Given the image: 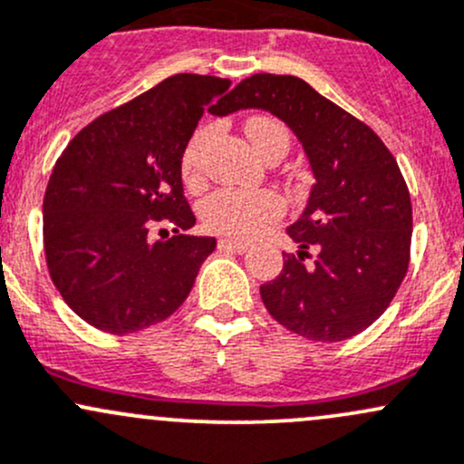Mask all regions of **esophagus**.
I'll use <instances>...</instances> for the list:
<instances>
[{
	"label": "esophagus",
	"mask_w": 464,
	"mask_h": 464,
	"mask_svg": "<svg viewBox=\"0 0 464 464\" xmlns=\"http://www.w3.org/2000/svg\"><path fill=\"white\" fill-rule=\"evenodd\" d=\"M219 248H231V251L236 253H246L251 245L248 242H240V240H228V237H222V240L218 242Z\"/></svg>",
	"instance_id": "1"
}]
</instances>
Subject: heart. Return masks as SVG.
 <instances>
[{"label": "heart", "mask_w": 464, "mask_h": 464, "mask_svg": "<svg viewBox=\"0 0 464 464\" xmlns=\"http://www.w3.org/2000/svg\"><path fill=\"white\" fill-rule=\"evenodd\" d=\"M245 133L253 150L266 160L273 153H286L289 149V130L282 121L271 117H251L245 126ZM208 138V130H198L188 140L182 153V179L188 188H198L204 179L202 149ZM285 211L282 199L271 191H237V188H219L199 202V219L213 233L231 237H251L266 224L277 219Z\"/></svg>", "instance_id": "heart-1"}]
</instances>
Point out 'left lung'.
<instances>
[{"label":"left lung","instance_id":"left-lung-1","mask_svg":"<svg viewBox=\"0 0 464 464\" xmlns=\"http://www.w3.org/2000/svg\"><path fill=\"white\" fill-rule=\"evenodd\" d=\"M265 109L304 146L315 184L286 231L302 251L260 286L285 329L340 343L372 326L398 294L411 257V198L396 158L358 117L294 75L257 72L240 82L216 115ZM319 248L306 267L308 248Z\"/></svg>","mask_w":464,"mask_h":464}]
</instances>
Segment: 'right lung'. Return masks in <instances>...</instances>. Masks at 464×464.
<instances>
[{"label": "right lung", "mask_w": 464, "mask_h": 464, "mask_svg": "<svg viewBox=\"0 0 464 464\" xmlns=\"http://www.w3.org/2000/svg\"><path fill=\"white\" fill-rule=\"evenodd\" d=\"M228 86L213 75H170L92 120L53 167L44 195L46 266L66 304L95 329H149L191 294L216 237L182 233L195 216L179 162L204 109ZM158 223H170L176 236L150 243Z\"/></svg>", "instance_id": "add662e5"}]
</instances>
